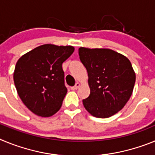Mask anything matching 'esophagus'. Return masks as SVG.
Instances as JSON below:
<instances>
[{"mask_svg": "<svg viewBox=\"0 0 155 155\" xmlns=\"http://www.w3.org/2000/svg\"><path fill=\"white\" fill-rule=\"evenodd\" d=\"M80 86H81L80 83H78V82H77L76 84H75V85L74 86V87H71V90H77V89H78V88L79 87H80Z\"/></svg>", "mask_w": 155, "mask_h": 155, "instance_id": "obj_1", "label": "esophagus"}]
</instances>
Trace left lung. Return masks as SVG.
I'll return each mask as SVG.
<instances>
[{
  "mask_svg": "<svg viewBox=\"0 0 155 155\" xmlns=\"http://www.w3.org/2000/svg\"><path fill=\"white\" fill-rule=\"evenodd\" d=\"M80 60L88 74L90 95L86 110L97 118H108L125 106L134 90L136 74L125 56L110 49L80 47Z\"/></svg>",
  "mask_w": 155,
  "mask_h": 155,
  "instance_id": "left-lung-1",
  "label": "left lung"
}]
</instances>
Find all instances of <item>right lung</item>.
Masks as SVG:
<instances>
[{
	"instance_id": "add662e5",
	"label": "right lung",
	"mask_w": 155,
	"mask_h": 155,
	"mask_svg": "<svg viewBox=\"0 0 155 155\" xmlns=\"http://www.w3.org/2000/svg\"><path fill=\"white\" fill-rule=\"evenodd\" d=\"M74 51L72 46L45 44L24 54L16 63L14 82L25 105L42 117L61 109L68 92L62 64Z\"/></svg>"
}]
</instances>
